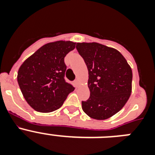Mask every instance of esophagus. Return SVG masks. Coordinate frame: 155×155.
Returning a JSON list of instances; mask_svg holds the SVG:
<instances>
[{
    "mask_svg": "<svg viewBox=\"0 0 155 155\" xmlns=\"http://www.w3.org/2000/svg\"><path fill=\"white\" fill-rule=\"evenodd\" d=\"M75 84H76L77 86H78L79 84H80V80H79L78 78L75 80Z\"/></svg>",
    "mask_w": 155,
    "mask_h": 155,
    "instance_id": "obj_1",
    "label": "esophagus"
}]
</instances>
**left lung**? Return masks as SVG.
Instances as JSON below:
<instances>
[{
    "label": "left lung",
    "mask_w": 155,
    "mask_h": 155,
    "mask_svg": "<svg viewBox=\"0 0 155 155\" xmlns=\"http://www.w3.org/2000/svg\"><path fill=\"white\" fill-rule=\"evenodd\" d=\"M76 48L88 71L90 97L81 102L82 109L94 120H107L118 113L130 96L132 69L114 48L98 42H78Z\"/></svg>",
    "instance_id": "left-lung-1"
}]
</instances>
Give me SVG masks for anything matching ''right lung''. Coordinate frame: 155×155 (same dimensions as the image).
Returning <instances> with one entry per match:
<instances>
[{
    "label": "right lung",
    "mask_w": 155,
    "mask_h": 155,
    "mask_svg": "<svg viewBox=\"0 0 155 155\" xmlns=\"http://www.w3.org/2000/svg\"><path fill=\"white\" fill-rule=\"evenodd\" d=\"M76 42L59 40L41 46L20 66L18 83L34 110L50 113L61 108L74 87L64 81V57Z\"/></svg>",
    "instance_id": "1"
}]
</instances>
